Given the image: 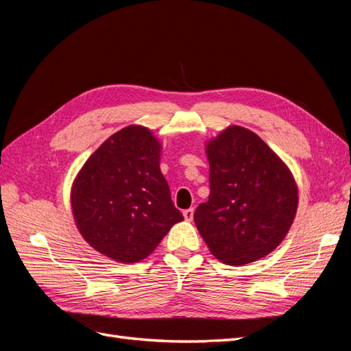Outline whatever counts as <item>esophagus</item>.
I'll list each match as a JSON object with an SVG mask.
<instances>
[{
	"instance_id": "obj_1",
	"label": "esophagus",
	"mask_w": 351,
	"mask_h": 351,
	"mask_svg": "<svg viewBox=\"0 0 351 351\" xmlns=\"http://www.w3.org/2000/svg\"><path fill=\"white\" fill-rule=\"evenodd\" d=\"M183 217H184L186 221H192V219H193V209L190 208V209L183 210Z\"/></svg>"
}]
</instances>
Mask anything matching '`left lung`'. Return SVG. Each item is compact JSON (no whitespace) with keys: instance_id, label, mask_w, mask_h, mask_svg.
Segmentation results:
<instances>
[{"instance_id":"obj_1","label":"left lung","mask_w":351,"mask_h":351,"mask_svg":"<svg viewBox=\"0 0 351 351\" xmlns=\"http://www.w3.org/2000/svg\"><path fill=\"white\" fill-rule=\"evenodd\" d=\"M210 193L195 224L210 253L241 267L269 254L289 232L299 190L282 159L261 137L230 125L206 143Z\"/></svg>"}]
</instances>
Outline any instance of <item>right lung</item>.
<instances>
[{
    "instance_id": "obj_1",
    "label": "right lung",
    "mask_w": 351,
    "mask_h": 351,
    "mask_svg": "<svg viewBox=\"0 0 351 351\" xmlns=\"http://www.w3.org/2000/svg\"><path fill=\"white\" fill-rule=\"evenodd\" d=\"M161 143L127 125L95 151L74 178V222L90 246L121 263L141 262L183 215L159 168Z\"/></svg>"
}]
</instances>
